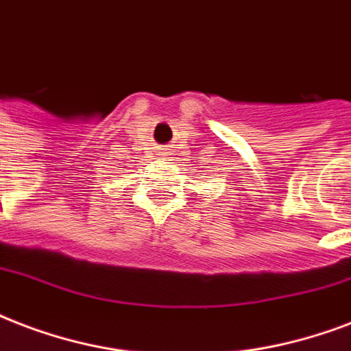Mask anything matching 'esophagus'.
Here are the masks:
<instances>
[{
  "label": "esophagus",
  "instance_id": "esophagus-1",
  "mask_svg": "<svg viewBox=\"0 0 351 351\" xmlns=\"http://www.w3.org/2000/svg\"><path fill=\"white\" fill-rule=\"evenodd\" d=\"M168 154H170V148H168V146H162L161 156H168Z\"/></svg>",
  "mask_w": 351,
  "mask_h": 351
}]
</instances>
